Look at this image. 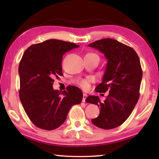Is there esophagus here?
I'll return each mask as SVG.
<instances>
[{
  "mask_svg": "<svg viewBox=\"0 0 159 159\" xmlns=\"http://www.w3.org/2000/svg\"><path fill=\"white\" fill-rule=\"evenodd\" d=\"M87 97H88V95H87V94H85V93H83V102H85V99L87 98Z\"/></svg>",
  "mask_w": 159,
  "mask_h": 159,
  "instance_id": "obj_1",
  "label": "esophagus"
}]
</instances>
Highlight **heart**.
I'll return each instance as SVG.
<instances>
[{"label": "heart", "mask_w": 159, "mask_h": 159, "mask_svg": "<svg viewBox=\"0 0 159 159\" xmlns=\"http://www.w3.org/2000/svg\"><path fill=\"white\" fill-rule=\"evenodd\" d=\"M89 54H92V53H89ZM90 81V79H83L79 81V85L81 88H83V89H86V88H88V85H89V82Z\"/></svg>", "instance_id": "b5f03b06"}]
</instances>
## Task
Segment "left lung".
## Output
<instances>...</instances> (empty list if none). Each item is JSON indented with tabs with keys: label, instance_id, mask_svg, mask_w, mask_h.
<instances>
[{
	"label": "left lung",
	"instance_id": "1",
	"mask_svg": "<svg viewBox=\"0 0 159 159\" xmlns=\"http://www.w3.org/2000/svg\"><path fill=\"white\" fill-rule=\"evenodd\" d=\"M88 46L104 55L107 64L96 92L109 95L101 102L98 96L90 95L85 102L100 108L99 115L93 118L97 127L109 130L118 127L130 116L139 98L142 70L138 54L128 45L112 39H103Z\"/></svg>",
	"mask_w": 159,
	"mask_h": 159
}]
</instances>
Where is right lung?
Returning a JSON list of instances; mask_svg holds the SVG:
<instances>
[{
    "instance_id": "add662e5",
    "label": "right lung",
    "mask_w": 159,
    "mask_h": 159,
    "mask_svg": "<svg viewBox=\"0 0 159 159\" xmlns=\"http://www.w3.org/2000/svg\"><path fill=\"white\" fill-rule=\"evenodd\" d=\"M79 45L57 39L34 44L25 50L19 65L20 98L29 119L36 127L52 130L65 121L69 109L82 101L83 93L70 85L59 92L54 79L63 76L61 60Z\"/></svg>"
}]
</instances>
